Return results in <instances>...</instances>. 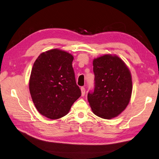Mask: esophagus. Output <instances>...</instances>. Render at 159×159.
<instances>
[{
    "label": "esophagus",
    "instance_id": "obj_1",
    "mask_svg": "<svg viewBox=\"0 0 159 159\" xmlns=\"http://www.w3.org/2000/svg\"><path fill=\"white\" fill-rule=\"evenodd\" d=\"M80 90H81V95H82V96H84V94H85V88L84 87H82L80 88Z\"/></svg>",
    "mask_w": 159,
    "mask_h": 159
}]
</instances>
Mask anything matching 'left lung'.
<instances>
[{
  "label": "left lung",
  "instance_id": "obj_1",
  "mask_svg": "<svg viewBox=\"0 0 159 159\" xmlns=\"http://www.w3.org/2000/svg\"><path fill=\"white\" fill-rule=\"evenodd\" d=\"M95 75L93 92L87 99L98 116L111 119L119 116L129 103L132 80L129 70L116 55H104L93 61Z\"/></svg>",
  "mask_w": 159,
  "mask_h": 159
}]
</instances>
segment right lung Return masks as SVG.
Returning <instances> with one entry per match:
<instances>
[{
    "instance_id": "right-lung-1",
    "label": "right lung",
    "mask_w": 159,
    "mask_h": 159,
    "mask_svg": "<svg viewBox=\"0 0 159 159\" xmlns=\"http://www.w3.org/2000/svg\"><path fill=\"white\" fill-rule=\"evenodd\" d=\"M72 55L54 49L40 54L29 81L32 101L40 114L50 119L66 116L81 95L72 68Z\"/></svg>"
}]
</instances>
